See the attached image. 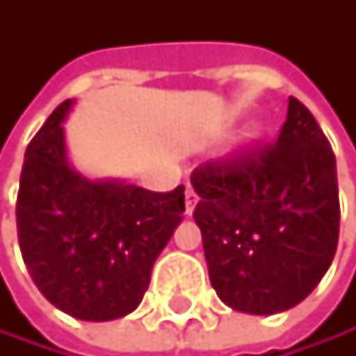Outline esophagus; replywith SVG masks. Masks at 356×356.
<instances>
[{
	"instance_id": "obj_1",
	"label": "esophagus",
	"mask_w": 356,
	"mask_h": 356,
	"mask_svg": "<svg viewBox=\"0 0 356 356\" xmlns=\"http://www.w3.org/2000/svg\"><path fill=\"white\" fill-rule=\"evenodd\" d=\"M196 202H198V196L192 188L186 190V216H192L194 213V207H196Z\"/></svg>"
}]
</instances>
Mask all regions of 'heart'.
I'll use <instances>...</instances> for the list:
<instances>
[{"instance_id":"obj_1","label":"heart","mask_w":356,"mask_h":356,"mask_svg":"<svg viewBox=\"0 0 356 356\" xmlns=\"http://www.w3.org/2000/svg\"><path fill=\"white\" fill-rule=\"evenodd\" d=\"M258 138H261V132H258V130H248L245 134H243V140H241V147L243 149H248V147H252V145H256L258 143Z\"/></svg>"}]
</instances>
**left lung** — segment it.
Masks as SVG:
<instances>
[{
    "mask_svg": "<svg viewBox=\"0 0 356 356\" xmlns=\"http://www.w3.org/2000/svg\"><path fill=\"white\" fill-rule=\"evenodd\" d=\"M209 280L232 309L269 316L318 286L339 237L337 170L314 115L289 98L273 147L194 168Z\"/></svg>",
    "mask_w": 356,
    "mask_h": 356,
    "instance_id": "1",
    "label": "left lung"
}]
</instances>
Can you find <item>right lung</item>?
Returning <instances> with one entry per match:
<instances>
[{
    "mask_svg": "<svg viewBox=\"0 0 356 356\" xmlns=\"http://www.w3.org/2000/svg\"><path fill=\"white\" fill-rule=\"evenodd\" d=\"M59 104L25 152L17 200L23 261L38 291L79 321L128 316L186 211L184 186L152 192L124 179H89L67 158Z\"/></svg>",
    "mask_w": 356,
    "mask_h": 356,
    "instance_id": "right-lung-1",
    "label": "right lung"
}]
</instances>
